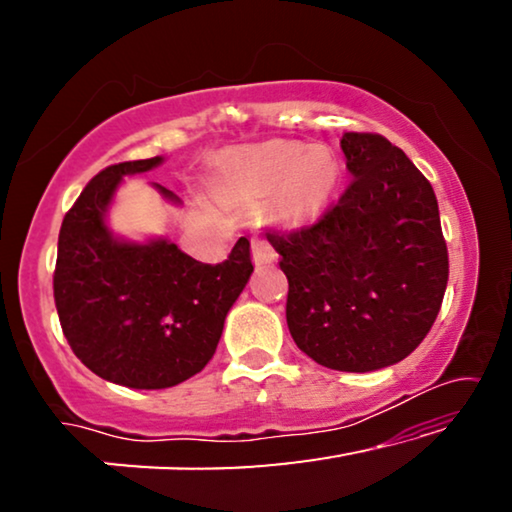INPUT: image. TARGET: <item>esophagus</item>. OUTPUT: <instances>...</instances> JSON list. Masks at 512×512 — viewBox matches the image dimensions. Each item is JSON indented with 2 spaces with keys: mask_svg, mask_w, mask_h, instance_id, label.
<instances>
[{
  "mask_svg": "<svg viewBox=\"0 0 512 512\" xmlns=\"http://www.w3.org/2000/svg\"><path fill=\"white\" fill-rule=\"evenodd\" d=\"M251 256H254V261L258 265H263V263L275 261L277 251L268 240H265V237H254V240H251Z\"/></svg>",
  "mask_w": 512,
  "mask_h": 512,
  "instance_id": "obj_1",
  "label": "esophagus"
}]
</instances>
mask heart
Here are the masks:
<instances>
[{"label": "heart", "mask_w": 512, "mask_h": 512, "mask_svg": "<svg viewBox=\"0 0 512 512\" xmlns=\"http://www.w3.org/2000/svg\"><path fill=\"white\" fill-rule=\"evenodd\" d=\"M340 179V163L326 146L270 142L240 158L237 184L247 193L268 195L282 186V205L291 214H312L326 205Z\"/></svg>", "instance_id": "obj_1"}]
</instances>
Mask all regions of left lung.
<instances>
[{
  "mask_svg": "<svg viewBox=\"0 0 512 512\" xmlns=\"http://www.w3.org/2000/svg\"><path fill=\"white\" fill-rule=\"evenodd\" d=\"M352 184L312 226L270 230L289 279L286 324L300 352L370 373L415 352L447 286L436 193L405 153L370 132L340 139Z\"/></svg>",
  "mask_w": 512,
  "mask_h": 512,
  "instance_id": "obj_1",
  "label": "left lung"
}]
</instances>
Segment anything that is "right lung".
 I'll return each mask as SVG.
<instances>
[{"mask_svg":"<svg viewBox=\"0 0 512 512\" xmlns=\"http://www.w3.org/2000/svg\"><path fill=\"white\" fill-rule=\"evenodd\" d=\"M163 160L102 170L65 214L58 237L53 293L62 333L83 366L130 389H167L200 373L254 272L247 237L228 261L207 265L167 237L137 242L114 235L107 216L123 179ZM151 186L181 205L165 186Z\"/></svg>","mask_w":512,"mask_h":512,"instance_id":"1","label":"right lung"}]
</instances>
